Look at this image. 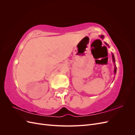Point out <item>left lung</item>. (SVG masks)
Returning a JSON list of instances; mask_svg holds the SVG:
<instances>
[{
	"label": "left lung",
	"mask_w": 135,
	"mask_h": 135,
	"mask_svg": "<svg viewBox=\"0 0 135 135\" xmlns=\"http://www.w3.org/2000/svg\"><path fill=\"white\" fill-rule=\"evenodd\" d=\"M100 37H101V38H102V39H104V36H103V35H101ZM105 44H107V46H108V44L107 43H105ZM112 58H113V62H114V63H115V59H114V56L113 54L112 55ZM116 72H117V68H116L115 65V68H114V73H115V74H116Z\"/></svg>",
	"instance_id": "left-lung-1"
}]
</instances>
